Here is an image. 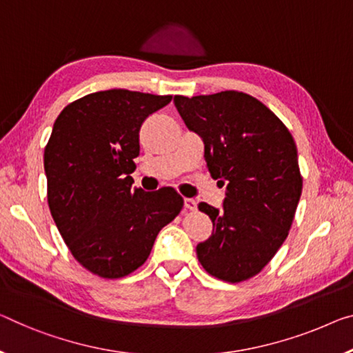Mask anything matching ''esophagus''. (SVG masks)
Returning a JSON list of instances; mask_svg holds the SVG:
<instances>
[{
	"mask_svg": "<svg viewBox=\"0 0 353 353\" xmlns=\"http://www.w3.org/2000/svg\"><path fill=\"white\" fill-rule=\"evenodd\" d=\"M184 208L189 211H194L195 208H197V203H195L192 199H184Z\"/></svg>",
	"mask_w": 353,
	"mask_h": 353,
	"instance_id": "1",
	"label": "esophagus"
}]
</instances>
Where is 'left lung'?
<instances>
[{
  "label": "left lung",
  "instance_id": "obj_1",
  "mask_svg": "<svg viewBox=\"0 0 353 353\" xmlns=\"http://www.w3.org/2000/svg\"><path fill=\"white\" fill-rule=\"evenodd\" d=\"M173 102L203 140L211 176L227 186L221 210L199 203L213 233L195 248L197 259L214 278L241 283L274 257L294 222L303 188L294 137L267 105L240 91Z\"/></svg>",
  "mask_w": 353,
  "mask_h": 353
}]
</instances>
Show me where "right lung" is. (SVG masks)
I'll list each match as a JSON object with an SVG mask.
<instances>
[{"mask_svg":"<svg viewBox=\"0 0 353 353\" xmlns=\"http://www.w3.org/2000/svg\"><path fill=\"white\" fill-rule=\"evenodd\" d=\"M170 101L97 91L70 102L53 124L44 151L48 207L75 260L101 278L142 267L159 230L183 208L175 189L145 192L131 176L140 126Z\"/></svg>","mask_w":353,"mask_h":353,"instance_id":"add662e5","label":"right lung"}]
</instances>
